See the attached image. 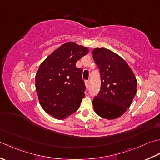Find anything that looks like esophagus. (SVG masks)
<instances>
[{"instance_id": "esophagus-1", "label": "esophagus", "mask_w": 160, "mask_h": 160, "mask_svg": "<svg viewBox=\"0 0 160 160\" xmlns=\"http://www.w3.org/2000/svg\"><path fill=\"white\" fill-rule=\"evenodd\" d=\"M85 84H86L87 88H88L89 86H90V81H88V80L85 81Z\"/></svg>"}]
</instances>
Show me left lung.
Masks as SVG:
<instances>
[{
  "mask_svg": "<svg viewBox=\"0 0 160 160\" xmlns=\"http://www.w3.org/2000/svg\"><path fill=\"white\" fill-rule=\"evenodd\" d=\"M99 69L101 88L94 97V111L107 119L118 118L131 105L137 92V79L128 63L106 48L92 51Z\"/></svg>",
  "mask_w": 160,
  "mask_h": 160,
  "instance_id": "left-lung-1",
  "label": "left lung"
}]
</instances>
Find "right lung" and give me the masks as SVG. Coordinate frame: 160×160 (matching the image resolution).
<instances>
[{"instance_id": "1", "label": "right lung", "mask_w": 160, "mask_h": 160, "mask_svg": "<svg viewBox=\"0 0 160 160\" xmlns=\"http://www.w3.org/2000/svg\"><path fill=\"white\" fill-rule=\"evenodd\" d=\"M88 49L69 42L45 58L36 74V89L41 107L49 115L63 119L76 112L86 89L82 68L76 63Z\"/></svg>"}]
</instances>
